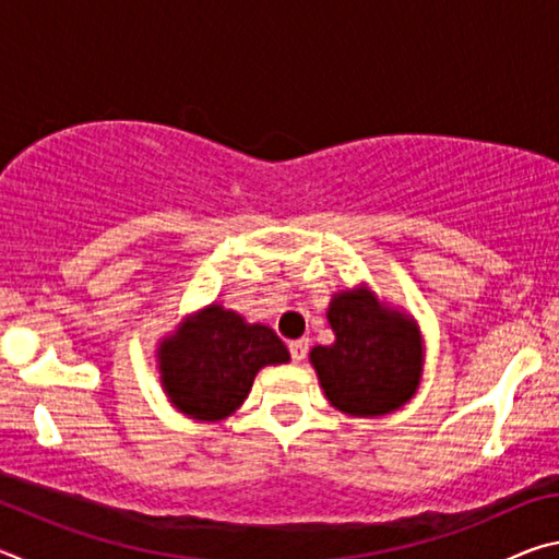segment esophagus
I'll return each instance as SVG.
<instances>
[{"label": "esophagus", "mask_w": 559, "mask_h": 559, "mask_svg": "<svg viewBox=\"0 0 559 559\" xmlns=\"http://www.w3.org/2000/svg\"><path fill=\"white\" fill-rule=\"evenodd\" d=\"M288 353H290L293 362H300V359H306V355H308V340L306 337L293 340V343H288Z\"/></svg>", "instance_id": "34e87169"}]
</instances>
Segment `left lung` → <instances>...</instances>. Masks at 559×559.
<instances>
[{
    "label": "left lung",
    "instance_id": "obj_1",
    "mask_svg": "<svg viewBox=\"0 0 559 559\" xmlns=\"http://www.w3.org/2000/svg\"><path fill=\"white\" fill-rule=\"evenodd\" d=\"M333 345L310 349L330 404L353 416L394 412L421 377V337L416 323L382 310L372 293H337L328 308Z\"/></svg>",
    "mask_w": 559,
    "mask_h": 559
}]
</instances>
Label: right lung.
Returning a JSON list of instances; mask_svg holds the SVG:
<instances>
[{
  "mask_svg": "<svg viewBox=\"0 0 559 559\" xmlns=\"http://www.w3.org/2000/svg\"><path fill=\"white\" fill-rule=\"evenodd\" d=\"M288 362V349L266 325L210 306L159 347V372L179 412L200 421L229 416L266 365Z\"/></svg>",
  "mask_w": 559,
  "mask_h": 559,
  "instance_id": "right-lung-1",
  "label": "right lung"
}]
</instances>
